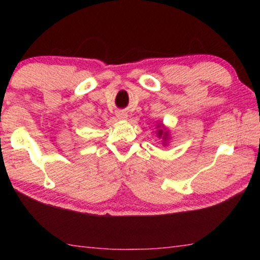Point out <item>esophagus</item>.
Returning a JSON list of instances; mask_svg holds the SVG:
<instances>
[{
	"label": "esophagus",
	"instance_id": "esophagus-1",
	"mask_svg": "<svg viewBox=\"0 0 260 260\" xmlns=\"http://www.w3.org/2000/svg\"><path fill=\"white\" fill-rule=\"evenodd\" d=\"M117 118L118 119H121V120H126L127 119V113L126 112H124V111H117Z\"/></svg>",
	"mask_w": 260,
	"mask_h": 260
}]
</instances>
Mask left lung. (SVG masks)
I'll return each instance as SVG.
<instances>
[{"instance_id":"8db88e82","label":"left lung","mask_w":260,"mask_h":260,"mask_svg":"<svg viewBox=\"0 0 260 260\" xmlns=\"http://www.w3.org/2000/svg\"><path fill=\"white\" fill-rule=\"evenodd\" d=\"M157 127H160V128L157 131V136L159 139H161L162 141H164V142H162V144H165V146H166V142H167V141H169V131H166L165 128H162L161 124H159Z\"/></svg>"}]
</instances>
